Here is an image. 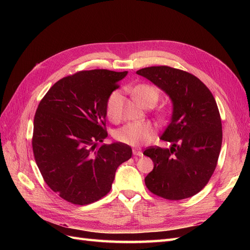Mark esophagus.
I'll return each mask as SVG.
<instances>
[{"instance_id":"1","label":"esophagus","mask_w":250,"mask_h":250,"mask_svg":"<svg viewBox=\"0 0 250 250\" xmlns=\"http://www.w3.org/2000/svg\"><path fill=\"white\" fill-rule=\"evenodd\" d=\"M132 152H133V155H135V156H143L142 150H141V149H139V148H133Z\"/></svg>"}]
</instances>
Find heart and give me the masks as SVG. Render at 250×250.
I'll return each mask as SVG.
<instances>
[{
	"mask_svg": "<svg viewBox=\"0 0 250 250\" xmlns=\"http://www.w3.org/2000/svg\"><path fill=\"white\" fill-rule=\"evenodd\" d=\"M132 95L134 96L142 106H147V105H153L157 102L158 93L157 88L148 84H141L135 86L132 89ZM119 98V93L113 92L109 96L107 104H106V112L109 118L115 117L116 113V104ZM155 133L154 127L150 123H141V122H133L128 123L122 126L116 131L115 137L121 142L127 144L130 146H141L143 144H146L151 139L153 138Z\"/></svg>",
	"mask_w": 250,
	"mask_h": 250,
	"instance_id": "b5f03b06",
	"label": "heart"
}]
</instances>
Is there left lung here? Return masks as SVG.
I'll return each mask as SVG.
<instances>
[{"label":"left lung","mask_w":250,"mask_h":250,"mask_svg":"<svg viewBox=\"0 0 250 250\" xmlns=\"http://www.w3.org/2000/svg\"><path fill=\"white\" fill-rule=\"evenodd\" d=\"M172 102L170 123L161 140L170 148L150 147L144 154L154 167L145 177L153 194L169 200L192 197L208 183L222 144V124L214 96L194 75L170 66L137 71Z\"/></svg>","instance_id":"obj_1"}]
</instances>
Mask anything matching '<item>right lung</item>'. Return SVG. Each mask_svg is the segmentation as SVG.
Returning a JSON list of instances; mask_svg holds the SVG:
<instances>
[{
	"label": "right lung",
	"instance_id": "1",
	"mask_svg": "<svg viewBox=\"0 0 250 250\" xmlns=\"http://www.w3.org/2000/svg\"><path fill=\"white\" fill-rule=\"evenodd\" d=\"M128 72L82 71L57 81L34 117L32 147L46 184L60 197L84 206L106 195L131 147L102 144L106 104Z\"/></svg>",
	"mask_w": 250,
	"mask_h": 250
}]
</instances>
